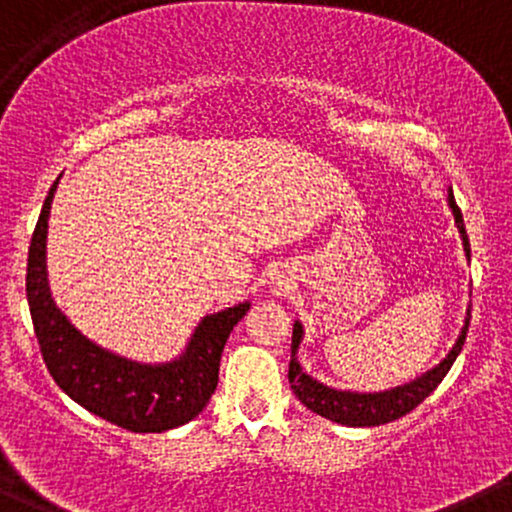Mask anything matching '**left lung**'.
I'll return each instance as SVG.
<instances>
[{"label": "left lung", "mask_w": 512, "mask_h": 512, "mask_svg": "<svg viewBox=\"0 0 512 512\" xmlns=\"http://www.w3.org/2000/svg\"><path fill=\"white\" fill-rule=\"evenodd\" d=\"M447 206L452 209L454 226L459 230V238H462V247L466 260H471V247L469 238H466L464 218L459 211L457 201H454L452 189L447 194ZM469 318H471V303L466 308V318L462 330H459L457 340H454L452 350L447 352L445 359L428 369L425 374L415 376V379L406 381V384L391 386L384 391H352V389H335V386L323 384L316 376H311L303 369L299 350L301 342L306 338V330H303L301 320H294V335H291V362H289V384L294 389L296 398L306 408H311L313 413L323 415V418L333 420V423L347 425V428H374V425L391 423V420L403 418L406 413H411L415 406L425 401L432 391L437 389L442 379H445L449 369H452L454 359L462 352V345L466 340V330H469Z\"/></svg>", "instance_id": "1"}]
</instances>
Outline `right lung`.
Here are the masks:
<instances>
[{"instance_id":"obj_1","label":"right lung","mask_w":512,"mask_h":512,"mask_svg":"<svg viewBox=\"0 0 512 512\" xmlns=\"http://www.w3.org/2000/svg\"><path fill=\"white\" fill-rule=\"evenodd\" d=\"M60 177L43 201L28 247L26 299L33 330L50 376L89 413L131 432H165L189 423L206 408L218 384V364L230 330L250 311L240 301L196 323L187 345L167 362H138L89 340L50 294L48 218Z\"/></svg>"}]
</instances>
